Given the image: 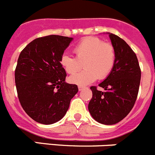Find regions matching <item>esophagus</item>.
I'll list each match as a JSON object with an SVG mask.
<instances>
[{
    "instance_id": "34e87169",
    "label": "esophagus",
    "mask_w": 155,
    "mask_h": 155,
    "mask_svg": "<svg viewBox=\"0 0 155 155\" xmlns=\"http://www.w3.org/2000/svg\"><path fill=\"white\" fill-rule=\"evenodd\" d=\"M84 88V87L83 86H78V90L80 91H82V90H83Z\"/></svg>"
}]
</instances>
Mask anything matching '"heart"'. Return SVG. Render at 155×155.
I'll use <instances>...</instances> for the list:
<instances>
[{
    "label": "heart",
    "instance_id": "1",
    "mask_svg": "<svg viewBox=\"0 0 155 155\" xmlns=\"http://www.w3.org/2000/svg\"><path fill=\"white\" fill-rule=\"evenodd\" d=\"M74 57L63 54L60 63L65 72L74 74L84 67V70L70 77L72 84L85 85L96 79L104 80L109 76L116 62L115 48L112 44L104 42L96 37L82 39L74 48Z\"/></svg>",
    "mask_w": 155,
    "mask_h": 155
}]
</instances>
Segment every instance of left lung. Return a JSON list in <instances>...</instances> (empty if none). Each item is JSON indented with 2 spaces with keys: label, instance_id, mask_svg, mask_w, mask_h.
I'll return each mask as SVG.
<instances>
[{
  "label": "left lung",
  "instance_id": "left-lung-1",
  "mask_svg": "<svg viewBox=\"0 0 155 155\" xmlns=\"http://www.w3.org/2000/svg\"><path fill=\"white\" fill-rule=\"evenodd\" d=\"M115 48L116 62L111 73L99 84L91 87L92 98L88 110L93 118L103 124L118 123L130 113L135 104L141 71L135 53L124 40L109 35Z\"/></svg>",
  "mask_w": 155,
  "mask_h": 155
}]
</instances>
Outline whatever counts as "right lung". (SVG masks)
<instances>
[{
  "label": "right lung",
  "instance_id": "obj_1",
  "mask_svg": "<svg viewBox=\"0 0 155 155\" xmlns=\"http://www.w3.org/2000/svg\"><path fill=\"white\" fill-rule=\"evenodd\" d=\"M73 38L48 35L35 39L21 52L15 84L23 109L35 121L51 124L60 120L78 93L76 84L65 82L60 60Z\"/></svg>",
  "mask_w": 155,
  "mask_h": 155
}]
</instances>
